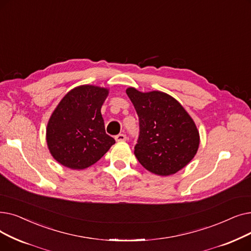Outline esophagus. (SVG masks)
Instances as JSON below:
<instances>
[{
  "instance_id": "obj_1",
  "label": "esophagus",
  "mask_w": 251,
  "mask_h": 251,
  "mask_svg": "<svg viewBox=\"0 0 251 251\" xmlns=\"http://www.w3.org/2000/svg\"><path fill=\"white\" fill-rule=\"evenodd\" d=\"M115 140L117 142H124L126 140V136L125 134H118L115 136Z\"/></svg>"
}]
</instances>
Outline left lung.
I'll use <instances>...</instances> for the list:
<instances>
[{"label":"left lung","mask_w":251,"mask_h":251,"mask_svg":"<svg viewBox=\"0 0 251 251\" xmlns=\"http://www.w3.org/2000/svg\"><path fill=\"white\" fill-rule=\"evenodd\" d=\"M126 95L139 117L134 151L139 162L159 176L182 170L193 159L199 146V133L193 119L165 93H141L128 88Z\"/></svg>","instance_id":"obj_1"}]
</instances>
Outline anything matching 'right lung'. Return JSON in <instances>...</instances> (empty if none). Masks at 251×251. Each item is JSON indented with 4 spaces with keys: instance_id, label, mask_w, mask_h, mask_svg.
<instances>
[{
    "instance_id": "add662e5",
    "label": "right lung",
    "mask_w": 251,
    "mask_h": 251,
    "mask_svg": "<svg viewBox=\"0 0 251 251\" xmlns=\"http://www.w3.org/2000/svg\"><path fill=\"white\" fill-rule=\"evenodd\" d=\"M108 91L80 86L68 92L47 126V143L53 157L73 170L96 163L114 144L105 132L101 107Z\"/></svg>"
}]
</instances>
